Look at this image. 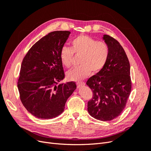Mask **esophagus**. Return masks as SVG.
Returning <instances> with one entry per match:
<instances>
[{
  "mask_svg": "<svg viewBox=\"0 0 151 151\" xmlns=\"http://www.w3.org/2000/svg\"><path fill=\"white\" fill-rule=\"evenodd\" d=\"M85 85L84 83H83V82H80V83H77V88H80L82 86H84Z\"/></svg>",
  "mask_w": 151,
  "mask_h": 151,
  "instance_id": "1",
  "label": "esophagus"
}]
</instances>
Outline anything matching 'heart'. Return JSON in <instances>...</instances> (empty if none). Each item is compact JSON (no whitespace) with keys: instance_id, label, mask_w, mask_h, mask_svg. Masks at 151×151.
<instances>
[{"instance_id":"heart-1","label":"heart","mask_w":151,"mask_h":151,"mask_svg":"<svg viewBox=\"0 0 151 151\" xmlns=\"http://www.w3.org/2000/svg\"><path fill=\"white\" fill-rule=\"evenodd\" d=\"M74 53L81 55V65L68 71L67 78L71 81H80L89 76L91 72L96 74L103 69L107 62L109 49L106 43L80 35L72 41L71 48L63 47L60 50V61L65 67L71 66Z\"/></svg>"}]
</instances>
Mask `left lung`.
I'll return each instance as SVG.
<instances>
[{"label":"left lung","instance_id":"8db88e82","mask_svg":"<svg viewBox=\"0 0 151 151\" xmlns=\"http://www.w3.org/2000/svg\"><path fill=\"white\" fill-rule=\"evenodd\" d=\"M103 39L109 49L106 65L87 81L93 96L88 103L89 115L101 121H110L120 115L131 91L130 66L119 42L104 35Z\"/></svg>","mask_w":151,"mask_h":151}]
</instances>
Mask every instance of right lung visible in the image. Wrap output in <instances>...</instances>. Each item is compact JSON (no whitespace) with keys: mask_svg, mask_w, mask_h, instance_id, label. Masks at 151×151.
I'll return each instance as SVG.
<instances>
[{"mask_svg":"<svg viewBox=\"0 0 151 151\" xmlns=\"http://www.w3.org/2000/svg\"><path fill=\"white\" fill-rule=\"evenodd\" d=\"M70 34L68 31L48 33L29 49L21 63L17 83L21 101L38 118L51 119L60 115L77 88L74 82L57 86L65 77L60 52Z\"/></svg>","mask_w":151,"mask_h":151,"instance_id":"add662e5","label":"right lung"}]
</instances>
